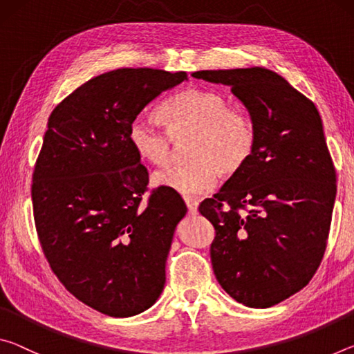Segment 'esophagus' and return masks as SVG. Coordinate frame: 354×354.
Masks as SVG:
<instances>
[{
	"instance_id": "1",
	"label": "esophagus",
	"mask_w": 354,
	"mask_h": 354,
	"mask_svg": "<svg viewBox=\"0 0 354 354\" xmlns=\"http://www.w3.org/2000/svg\"><path fill=\"white\" fill-rule=\"evenodd\" d=\"M184 201H185V206H187V209H189V212L195 214L196 209H198V203H196V200L190 198V196H185Z\"/></svg>"
}]
</instances>
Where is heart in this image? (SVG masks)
Wrapping results in <instances>:
<instances>
[{
  "label": "heart",
  "mask_w": 354,
  "mask_h": 354,
  "mask_svg": "<svg viewBox=\"0 0 354 354\" xmlns=\"http://www.w3.org/2000/svg\"><path fill=\"white\" fill-rule=\"evenodd\" d=\"M165 131L147 117L129 124L128 140L142 160L169 162L173 142L189 139L187 165L156 171L153 181L181 195H200L212 189L217 175L230 178L247 165L257 147V129L250 112L232 107L223 93L187 87L159 107Z\"/></svg>",
  "instance_id": "b5f03b06"
}]
</instances>
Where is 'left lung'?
<instances>
[{
  "instance_id": "left-lung-1",
  "label": "left lung",
  "mask_w": 354,
  "mask_h": 354,
  "mask_svg": "<svg viewBox=\"0 0 354 354\" xmlns=\"http://www.w3.org/2000/svg\"><path fill=\"white\" fill-rule=\"evenodd\" d=\"M247 106L257 129L250 162L198 211L215 237L211 262L226 293L270 308L320 267L335 200V169L315 104L267 68L201 70Z\"/></svg>"
}]
</instances>
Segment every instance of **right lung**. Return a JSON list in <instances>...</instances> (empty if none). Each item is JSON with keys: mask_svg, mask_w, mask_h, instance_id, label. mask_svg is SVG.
I'll return each mask as SVG.
<instances>
[{"mask_svg": "<svg viewBox=\"0 0 354 354\" xmlns=\"http://www.w3.org/2000/svg\"><path fill=\"white\" fill-rule=\"evenodd\" d=\"M185 77L113 70L84 82L48 120L32 173L35 230L57 279L101 314H140L164 289L173 232L187 207L171 189L149 190L128 131L149 101Z\"/></svg>", "mask_w": 354, "mask_h": 354, "instance_id": "1", "label": "right lung"}]
</instances>
